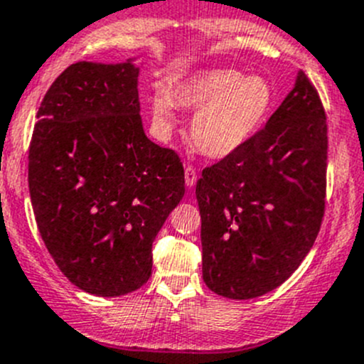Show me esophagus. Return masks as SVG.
Segmentation results:
<instances>
[{
	"label": "esophagus",
	"instance_id": "esophagus-1",
	"mask_svg": "<svg viewBox=\"0 0 364 364\" xmlns=\"http://www.w3.org/2000/svg\"><path fill=\"white\" fill-rule=\"evenodd\" d=\"M196 181H198V171H196V166L186 165L185 166V183H186V186H190V188H192V186L196 185Z\"/></svg>",
	"mask_w": 364,
	"mask_h": 364
}]
</instances>
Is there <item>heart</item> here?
<instances>
[{
    "label": "heart",
    "instance_id": "heart-1",
    "mask_svg": "<svg viewBox=\"0 0 364 364\" xmlns=\"http://www.w3.org/2000/svg\"><path fill=\"white\" fill-rule=\"evenodd\" d=\"M176 104L198 109L192 122L196 145L212 158H226L259 132L273 109L274 91L264 77H246L233 68L198 71L171 95L159 91L152 97V124L159 134L174 129Z\"/></svg>",
    "mask_w": 364,
    "mask_h": 364
}]
</instances>
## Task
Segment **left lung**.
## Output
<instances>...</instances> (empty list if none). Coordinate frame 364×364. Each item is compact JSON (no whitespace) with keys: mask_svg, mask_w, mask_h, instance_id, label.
Wrapping results in <instances>:
<instances>
[{"mask_svg":"<svg viewBox=\"0 0 364 364\" xmlns=\"http://www.w3.org/2000/svg\"><path fill=\"white\" fill-rule=\"evenodd\" d=\"M327 152L325 107L300 71L267 124L196 185L210 291L250 300L298 269L323 223Z\"/></svg>","mask_w":364,"mask_h":364,"instance_id":"obj_1","label":"left lung"}]
</instances>
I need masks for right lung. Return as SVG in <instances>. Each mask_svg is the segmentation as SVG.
Masks as SVG:
<instances>
[{
	"label": "right lung",
	"mask_w": 364,
	"mask_h": 364,
	"mask_svg": "<svg viewBox=\"0 0 364 364\" xmlns=\"http://www.w3.org/2000/svg\"><path fill=\"white\" fill-rule=\"evenodd\" d=\"M138 68L75 63L37 111L28 188L44 246L64 277L97 296L147 284L152 242L185 196L172 149L145 136Z\"/></svg>",
	"instance_id": "1"
}]
</instances>
